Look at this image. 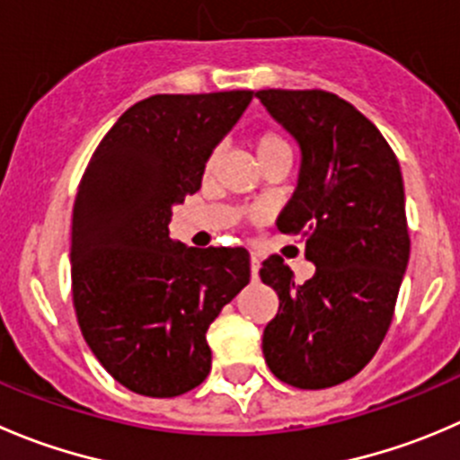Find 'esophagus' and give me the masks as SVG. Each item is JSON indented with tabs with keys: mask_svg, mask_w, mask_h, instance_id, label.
<instances>
[{
	"mask_svg": "<svg viewBox=\"0 0 460 460\" xmlns=\"http://www.w3.org/2000/svg\"><path fill=\"white\" fill-rule=\"evenodd\" d=\"M258 270H261V261H258V256H252V279L253 280L258 279Z\"/></svg>",
	"mask_w": 460,
	"mask_h": 460,
	"instance_id": "34e87169",
	"label": "esophagus"
}]
</instances>
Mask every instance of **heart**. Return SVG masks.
<instances>
[{"label": "heart", "mask_w": 460, "mask_h": 460, "mask_svg": "<svg viewBox=\"0 0 460 460\" xmlns=\"http://www.w3.org/2000/svg\"><path fill=\"white\" fill-rule=\"evenodd\" d=\"M253 153H256L261 166H267L274 159H292V146L289 141L280 135L279 130H261L252 137ZM220 164V153L217 150H211L204 159V177L213 175Z\"/></svg>", "instance_id": "heart-1"}]
</instances>
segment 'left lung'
Masks as SVG:
<instances>
[{"instance_id":"8db88e82","label":"left lung","mask_w":460,"mask_h":460,"mask_svg":"<svg viewBox=\"0 0 460 460\" xmlns=\"http://www.w3.org/2000/svg\"><path fill=\"white\" fill-rule=\"evenodd\" d=\"M271 117L301 146L298 186L280 234L305 240L314 276L294 283L280 256L261 279L279 294L262 355L280 382L328 389L358 376L380 349L409 262L400 164L376 126L323 89H261Z\"/></svg>"}]
</instances>
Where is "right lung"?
Instances as JSON below:
<instances>
[{"mask_svg":"<svg viewBox=\"0 0 460 460\" xmlns=\"http://www.w3.org/2000/svg\"><path fill=\"white\" fill-rule=\"evenodd\" d=\"M252 89L155 93L93 150L71 217V298L84 341L119 385L175 398L207 380V330L249 283L243 247L168 238L172 204L199 190L204 159Z\"/></svg>","mask_w":460,"mask_h":460,"instance_id":"1","label":"right lung"}]
</instances>
